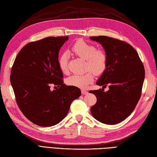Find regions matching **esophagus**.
I'll use <instances>...</instances> for the list:
<instances>
[{"label":"esophagus","mask_w":157,"mask_h":157,"mask_svg":"<svg viewBox=\"0 0 157 157\" xmlns=\"http://www.w3.org/2000/svg\"><path fill=\"white\" fill-rule=\"evenodd\" d=\"M81 92H82V94H84V95L88 94L87 90H84V89H82L81 90Z\"/></svg>","instance_id":"1"}]
</instances>
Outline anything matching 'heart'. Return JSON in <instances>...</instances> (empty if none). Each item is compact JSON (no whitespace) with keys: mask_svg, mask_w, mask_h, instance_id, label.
<instances>
[{"mask_svg":"<svg viewBox=\"0 0 157 157\" xmlns=\"http://www.w3.org/2000/svg\"><path fill=\"white\" fill-rule=\"evenodd\" d=\"M71 50L75 54L86 61V69L90 71L94 74L99 75L103 74L107 66V56L103 50H96L93 44L82 40L77 41L71 46ZM59 67L63 73L68 71V57L67 54H61L58 60ZM91 72L85 74H75L69 77L66 82L69 86L84 88L91 83L93 80V75Z\"/></svg>","mask_w":157,"mask_h":157,"instance_id":"heart-1","label":"heart"}]
</instances>
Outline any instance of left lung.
<instances>
[{"label": "left lung", "instance_id": "1", "mask_svg": "<svg viewBox=\"0 0 157 157\" xmlns=\"http://www.w3.org/2000/svg\"><path fill=\"white\" fill-rule=\"evenodd\" d=\"M100 43L107 56V66L96 82L102 89L90 90L97 98L90 111L103 124H118L129 116L140 99L145 69L139 55L126 42L106 36H91ZM109 84V90L104 92Z\"/></svg>", "mask_w": 157, "mask_h": 157}]
</instances>
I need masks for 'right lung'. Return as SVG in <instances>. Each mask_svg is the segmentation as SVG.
<instances>
[{
	"label": "right lung",
	"mask_w": 157,
	"mask_h": 157,
	"mask_svg": "<svg viewBox=\"0 0 157 157\" xmlns=\"http://www.w3.org/2000/svg\"><path fill=\"white\" fill-rule=\"evenodd\" d=\"M68 39L49 36L29 42L19 52L12 67L10 82L17 105L38 126L58 124L81 95L78 88L63 83L59 67V51ZM52 84L59 88L52 90Z\"/></svg>",
	"instance_id": "obj_1"
}]
</instances>
